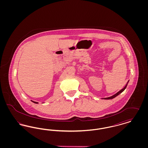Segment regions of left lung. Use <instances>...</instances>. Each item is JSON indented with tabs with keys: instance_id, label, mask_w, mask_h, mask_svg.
Wrapping results in <instances>:
<instances>
[{
	"instance_id": "1",
	"label": "left lung",
	"mask_w": 148,
	"mask_h": 148,
	"mask_svg": "<svg viewBox=\"0 0 148 148\" xmlns=\"http://www.w3.org/2000/svg\"><path fill=\"white\" fill-rule=\"evenodd\" d=\"M129 80H128V82H127V84L125 86V87L124 88H123L122 89H121L120 91L118 92H116L115 94H114V95H112V97H108V98H103L104 99H112L114 98H115L116 96H118V95H119L120 93H121L122 92H123L125 89H126V88H127V84H128V83H129Z\"/></svg>"
}]
</instances>
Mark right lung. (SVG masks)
<instances>
[{
	"label": "right lung",
	"mask_w": 148,
	"mask_h": 148,
	"mask_svg": "<svg viewBox=\"0 0 148 148\" xmlns=\"http://www.w3.org/2000/svg\"><path fill=\"white\" fill-rule=\"evenodd\" d=\"M32 102H33L34 103H35V104H38V102H36V101H33V100H31Z\"/></svg>",
	"instance_id": "right-lung-1"
}]
</instances>
